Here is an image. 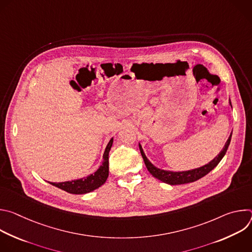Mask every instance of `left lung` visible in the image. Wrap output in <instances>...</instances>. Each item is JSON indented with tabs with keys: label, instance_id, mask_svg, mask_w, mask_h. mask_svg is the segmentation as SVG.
Returning a JSON list of instances; mask_svg holds the SVG:
<instances>
[{
	"label": "left lung",
	"instance_id": "1",
	"mask_svg": "<svg viewBox=\"0 0 252 252\" xmlns=\"http://www.w3.org/2000/svg\"><path fill=\"white\" fill-rule=\"evenodd\" d=\"M229 104L232 107L230 99H229ZM231 135H232V132L230 133L228 139L226 140L222 151L217 157H215L212 160H210L208 163H206V164H204L200 167L193 168V169H190V170H185V171H170V170L160 169V168L155 166L149 160V158H147L145 152H143V150L141 148L140 143H138V146H139V151H140V154L142 156L143 161H145L146 166H147L148 170L152 173V175L155 176L156 178H158V181L164 183V184H167V185H170V186H177V185H185V184L193 183V182L197 181V179L206 175L208 172H210L215 166H217L226 154V151L229 147V143H230V140H231Z\"/></svg>",
	"mask_w": 252,
	"mask_h": 252
}]
</instances>
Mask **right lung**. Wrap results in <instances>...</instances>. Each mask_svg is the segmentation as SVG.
Wrapping results in <instances>:
<instances>
[{
    "mask_svg": "<svg viewBox=\"0 0 252 252\" xmlns=\"http://www.w3.org/2000/svg\"><path fill=\"white\" fill-rule=\"evenodd\" d=\"M113 142L114 137H112L109 143H107L102 157L103 160L100 166L94 173L88 175L87 177L74 179V181L50 184L56 188H59L68 193L73 194H85L98 189L105 183L107 176H109V155L113 147Z\"/></svg>",
    "mask_w": 252,
    "mask_h": 252,
    "instance_id": "right-lung-1",
    "label": "right lung"
}]
</instances>
